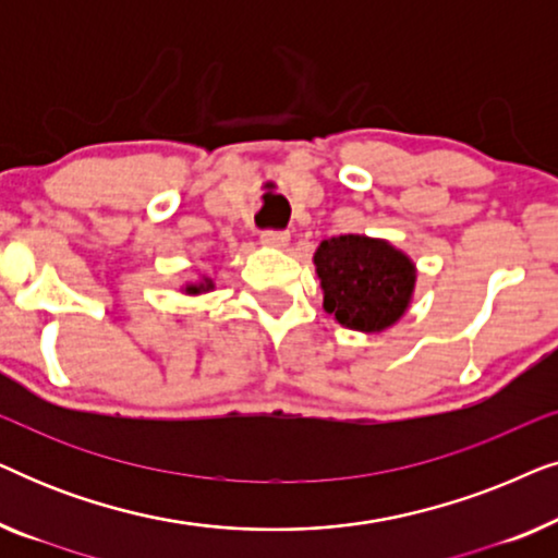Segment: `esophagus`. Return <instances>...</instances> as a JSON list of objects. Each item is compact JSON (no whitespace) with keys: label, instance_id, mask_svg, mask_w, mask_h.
I'll list each match as a JSON object with an SVG mask.
<instances>
[{"label":"esophagus","instance_id":"obj_1","mask_svg":"<svg viewBox=\"0 0 558 558\" xmlns=\"http://www.w3.org/2000/svg\"><path fill=\"white\" fill-rule=\"evenodd\" d=\"M262 243H264V246L284 248L287 243H289V233L287 231H264L262 233Z\"/></svg>","mask_w":558,"mask_h":558}]
</instances>
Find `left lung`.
<instances>
[{"label":"left lung","mask_w":558,"mask_h":558,"mask_svg":"<svg viewBox=\"0 0 558 558\" xmlns=\"http://www.w3.org/2000/svg\"><path fill=\"white\" fill-rule=\"evenodd\" d=\"M312 262L325 312L348 330L384 332L407 315L414 300L416 264L386 239L332 235L319 243Z\"/></svg>","instance_id":"8db88e82"}]
</instances>
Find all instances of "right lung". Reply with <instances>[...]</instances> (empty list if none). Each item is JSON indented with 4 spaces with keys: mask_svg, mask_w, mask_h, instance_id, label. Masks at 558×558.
<instances>
[{
    "mask_svg": "<svg viewBox=\"0 0 558 558\" xmlns=\"http://www.w3.org/2000/svg\"><path fill=\"white\" fill-rule=\"evenodd\" d=\"M213 289H216V281H213L208 274H201V277H197L195 281H187V284H182L180 292L187 294V296H201V294L213 292Z\"/></svg>",
    "mask_w": 558,
    "mask_h": 558,
    "instance_id": "add662e5",
    "label": "right lung"
}]
</instances>
